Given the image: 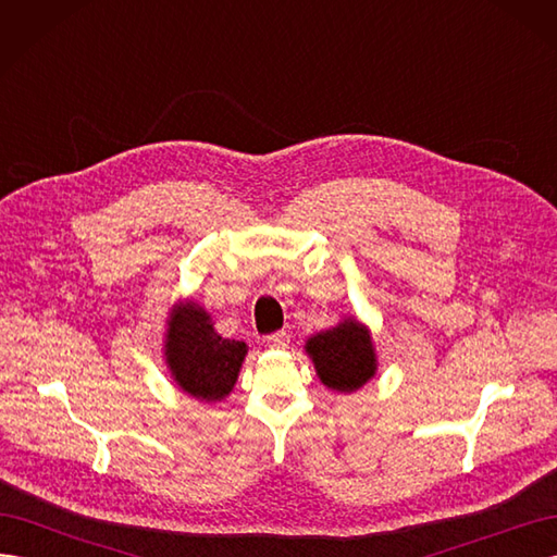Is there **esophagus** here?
<instances>
[{"mask_svg": "<svg viewBox=\"0 0 557 557\" xmlns=\"http://www.w3.org/2000/svg\"><path fill=\"white\" fill-rule=\"evenodd\" d=\"M288 344H290V334L288 332H274V334L267 336V346L269 348L283 350V348H288Z\"/></svg>", "mask_w": 557, "mask_h": 557, "instance_id": "34e87169", "label": "esophagus"}]
</instances>
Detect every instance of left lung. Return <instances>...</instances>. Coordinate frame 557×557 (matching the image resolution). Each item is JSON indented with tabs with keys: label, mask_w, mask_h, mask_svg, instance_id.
<instances>
[{
	"label": "left lung",
	"mask_w": 557,
	"mask_h": 557,
	"mask_svg": "<svg viewBox=\"0 0 557 557\" xmlns=\"http://www.w3.org/2000/svg\"><path fill=\"white\" fill-rule=\"evenodd\" d=\"M305 350L327 391L350 395L376 376L379 358L372 330L356 315H344L334 327L311 334Z\"/></svg>",
	"instance_id": "obj_1"
}]
</instances>
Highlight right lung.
<instances>
[{
    "mask_svg": "<svg viewBox=\"0 0 557 557\" xmlns=\"http://www.w3.org/2000/svg\"><path fill=\"white\" fill-rule=\"evenodd\" d=\"M248 346L215 332L211 313L181 299L164 320L162 358L178 391L199 401H223L237 385Z\"/></svg>",
    "mask_w": 557,
    "mask_h": 557,
    "instance_id": "right-lung-1",
    "label": "right lung"
}]
</instances>
